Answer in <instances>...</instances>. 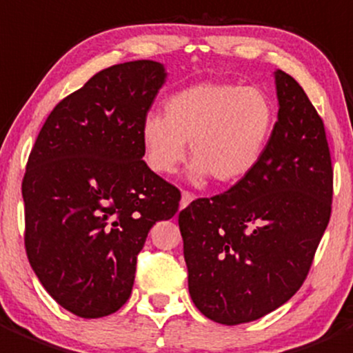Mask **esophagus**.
Listing matches in <instances>:
<instances>
[{
	"label": "esophagus",
	"mask_w": 353,
	"mask_h": 353,
	"mask_svg": "<svg viewBox=\"0 0 353 353\" xmlns=\"http://www.w3.org/2000/svg\"><path fill=\"white\" fill-rule=\"evenodd\" d=\"M193 198H194L193 193H190V191H183V194H181V203H179V207H181V208L188 207V205H190L191 201H193Z\"/></svg>",
	"instance_id": "34e87169"
}]
</instances>
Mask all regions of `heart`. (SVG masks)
<instances>
[{
  "label": "heart",
  "mask_w": 353,
  "mask_h": 353,
  "mask_svg": "<svg viewBox=\"0 0 353 353\" xmlns=\"http://www.w3.org/2000/svg\"><path fill=\"white\" fill-rule=\"evenodd\" d=\"M276 119L274 101L260 88L200 82L167 98L163 117L152 114L143 121V155L153 172L167 176L183 162L190 143L191 179L212 176L231 184L260 162Z\"/></svg>",
  "instance_id": "heart-1"
}]
</instances>
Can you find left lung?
<instances>
[{"mask_svg":"<svg viewBox=\"0 0 353 353\" xmlns=\"http://www.w3.org/2000/svg\"><path fill=\"white\" fill-rule=\"evenodd\" d=\"M276 90L278 122L255 169L179 212L191 300L228 326L260 319L299 292L331 217L323 119L292 75L276 72Z\"/></svg>","mask_w":353,"mask_h":353,"instance_id":"obj_1","label":"left lung"}]
</instances>
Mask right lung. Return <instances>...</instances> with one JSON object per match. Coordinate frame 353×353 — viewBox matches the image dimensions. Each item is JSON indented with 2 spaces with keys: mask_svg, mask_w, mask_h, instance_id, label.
Masks as SVG:
<instances>
[{
  "mask_svg": "<svg viewBox=\"0 0 353 353\" xmlns=\"http://www.w3.org/2000/svg\"><path fill=\"white\" fill-rule=\"evenodd\" d=\"M163 81L152 60L98 72L51 110L27 160V259L54 302L84 319L128 302L148 231L179 208V190L143 160L141 124Z\"/></svg>",
  "mask_w": 353,
  "mask_h": 353,
  "instance_id": "obj_1",
  "label": "right lung"
}]
</instances>
